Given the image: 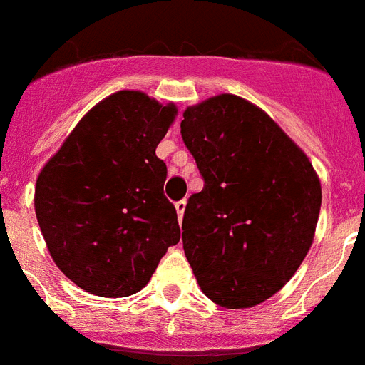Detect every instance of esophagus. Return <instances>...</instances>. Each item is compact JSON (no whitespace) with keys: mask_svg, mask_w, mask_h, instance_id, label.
Returning <instances> with one entry per match:
<instances>
[{"mask_svg":"<svg viewBox=\"0 0 365 365\" xmlns=\"http://www.w3.org/2000/svg\"><path fill=\"white\" fill-rule=\"evenodd\" d=\"M185 206H187V200H180V202H176V212H178V217H180V221L183 219V212H185Z\"/></svg>","mask_w":365,"mask_h":365,"instance_id":"34e87169","label":"esophagus"}]
</instances>
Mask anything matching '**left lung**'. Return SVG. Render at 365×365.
<instances>
[{"mask_svg": "<svg viewBox=\"0 0 365 365\" xmlns=\"http://www.w3.org/2000/svg\"><path fill=\"white\" fill-rule=\"evenodd\" d=\"M182 136L204 178L182 223L198 287L227 309L259 306L285 287L313 244L319 174L262 108L232 93L187 106Z\"/></svg>", "mask_w": 365, "mask_h": 365, "instance_id": "left-lung-1", "label": "left lung"}]
</instances>
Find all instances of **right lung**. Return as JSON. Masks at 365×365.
Instances as JSON below:
<instances>
[{"label": "right lung", "mask_w": 365, "mask_h": 365, "mask_svg": "<svg viewBox=\"0 0 365 365\" xmlns=\"http://www.w3.org/2000/svg\"><path fill=\"white\" fill-rule=\"evenodd\" d=\"M176 115L174 103L115 91L38 173L35 215L50 257L90 294H135L180 242L176 208L163 192L167 165L155 155Z\"/></svg>", "instance_id": "1"}]
</instances>
